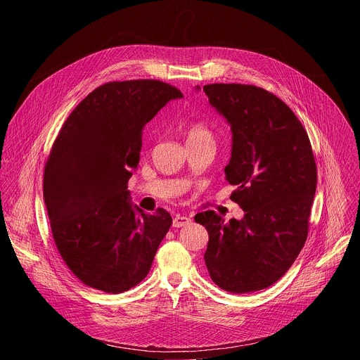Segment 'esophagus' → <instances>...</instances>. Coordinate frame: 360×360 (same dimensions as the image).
Returning <instances> with one entry per match:
<instances>
[{"label": "esophagus", "instance_id": "obj_1", "mask_svg": "<svg viewBox=\"0 0 360 360\" xmlns=\"http://www.w3.org/2000/svg\"><path fill=\"white\" fill-rule=\"evenodd\" d=\"M189 224H191V218L184 217V215H175V218L172 221L174 228H182V226H186Z\"/></svg>", "mask_w": 360, "mask_h": 360}]
</instances>
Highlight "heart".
Segmentation results:
<instances>
[{"label": "heart", "mask_w": 360, "mask_h": 360, "mask_svg": "<svg viewBox=\"0 0 360 360\" xmlns=\"http://www.w3.org/2000/svg\"><path fill=\"white\" fill-rule=\"evenodd\" d=\"M185 135L186 141H200V139H214L212 132L210 131L208 127H205L203 124L193 122L186 125L185 128Z\"/></svg>", "instance_id": "heart-1"}]
</instances>
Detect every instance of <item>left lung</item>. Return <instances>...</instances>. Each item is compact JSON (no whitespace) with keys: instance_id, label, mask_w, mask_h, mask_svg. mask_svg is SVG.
Instances as JSON below:
<instances>
[{"instance_id":"left-lung-1","label":"left lung","mask_w":360,"mask_h":360,"mask_svg":"<svg viewBox=\"0 0 360 360\" xmlns=\"http://www.w3.org/2000/svg\"><path fill=\"white\" fill-rule=\"evenodd\" d=\"M203 92L231 125L225 178L245 212L229 222L214 211L195 215L210 235L203 259L221 289L256 292L279 281L306 242L318 182L312 146L292 110L264 88L210 84Z\"/></svg>"}]
</instances>
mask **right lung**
<instances>
[{
  "label": "right lung",
  "instance_id": "obj_1",
  "mask_svg": "<svg viewBox=\"0 0 360 360\" xmlns=\"http://www.w3.org/2000/svg\"><path fill=\"white\" fill-rule=\"evenodd\" d=\"M179 89L155 79L108 82L71 112L48 157L44 199L67 266L86 286L121 293L149 272L172 225L131 202L142 131Z\"/></svg>",
  "mask_w": 360,
  "mask_h": 360
}]
</instances>
